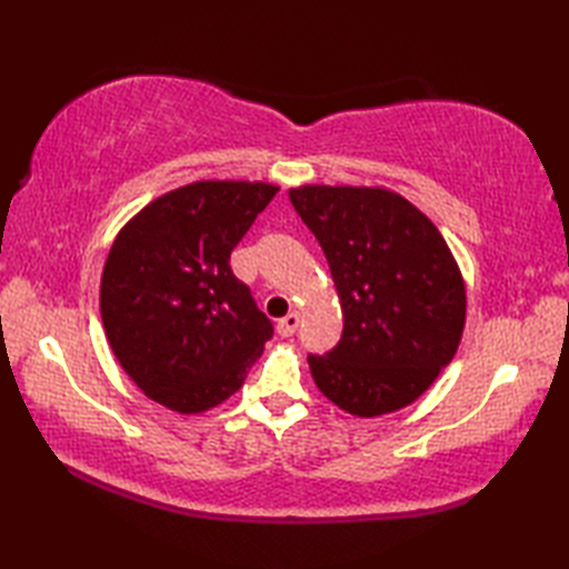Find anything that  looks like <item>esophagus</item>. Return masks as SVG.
Here are the masks:
<instances>
[{
	"label": "esophagus",
	"mask_w": 569,
	"mask_h": 569,
	"mask_svg": "<svg viewBox=\"0 0 569 569\" xmlns=\"http://www.w3.org/2000/svg\"><path fill=\"white\" fill-rule=\"evenodd\" d=\"M298 322H300V316H298V312H288L286 318L278 320V325H276V332L281 335V337H291V335L298 330Z\"/></svg>",
	"instance_id": "esophagus-1"
}]
</instances>
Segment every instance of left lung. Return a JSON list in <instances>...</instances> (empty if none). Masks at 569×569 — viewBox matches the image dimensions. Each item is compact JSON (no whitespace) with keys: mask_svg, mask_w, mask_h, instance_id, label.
I'll return each mask as SVG.
<instances>
[{"mask_svg":"<svg viewBox=\"0 0 569 569\" xmlns=\"http://www.w3.org/2000/svg\"><path fill=\"white\" fill-rule=\"evenodd\" d=\"M296 212L325 251L342 340L308 357L325 398L359 418L410 406L450 365L467 318L462 271L440 229L381 186H298Z\"/></svg>","mask_w":569,"mask_h":569,"instance_id":"left-lung-1","label":"left lung"}]
</instances>
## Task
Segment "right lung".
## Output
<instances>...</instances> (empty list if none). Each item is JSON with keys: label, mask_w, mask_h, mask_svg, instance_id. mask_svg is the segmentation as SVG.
I'll list each match as a JSON object with an SVG mask.
<instances>
[{"label": "right lung", "mask_w": 569, "mask_h": 569, "mask_svg": "<svg viewBox=\"0 0 569 569\" xmlns=\"http://www.w3.org/2000/svg\"><path fill=\"white\" fill-rule=\"evenodd\" d=\"M276 192L263 180H196L117 232L102 269V325L151 401L204 413L237 393L261 357L271 320L237 281L229 253Z\"/></svg>", "instance_id": "1"}]
</instances>
